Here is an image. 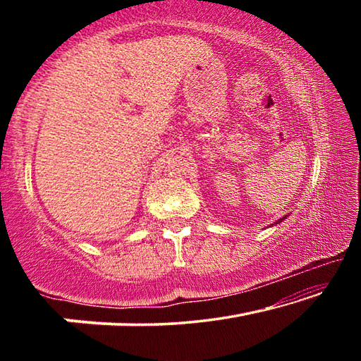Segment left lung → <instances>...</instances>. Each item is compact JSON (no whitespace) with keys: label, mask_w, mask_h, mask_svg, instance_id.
Wrapping results in <instances>:
<instances>
[{"label":"left lung","mask_w":361,"mask_h":361,"mask_svg":"<svg viewBox=\"0 0 361 361\" xmlns=\"http://www.w3.org/2000/svg\"><path fill=\"white\" fill-rule=\"evenodd\" d=\"M285 218H286V216H283V218H280V219H277V221H276V223H274V224H279L280 221H283V219H285Z\"/></svg>","instance_id":"obj_1"}]
</instances>
